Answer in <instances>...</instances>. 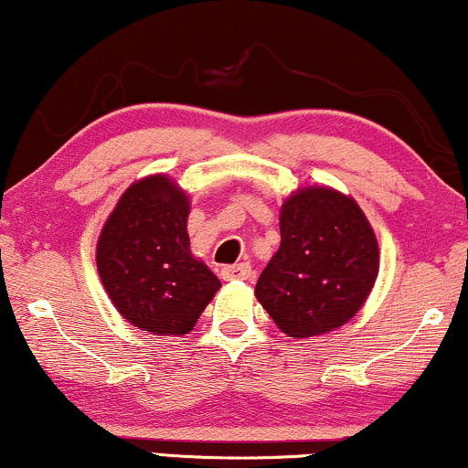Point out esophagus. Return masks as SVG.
<instances>
[{
	"label": "esophagus",
	"instance_id": "1",
	"mask_svg": "<svg viewBox=\"0 0 468 468\" xmlns=\"http://www.w3.org/2000/svg\"><path fill=\"white\" fill-rule=\"evenodd\" d=\"M221 277L226 279V282H247V279L251 277V266H249L247 262H240L234 266H223Z\"/></svg>",
	"mask_w": 468,
	"mask_h": 468
}]
</instances>
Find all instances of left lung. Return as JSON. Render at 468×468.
Listing matches in <instances>:
<instances>
[{
	"label": "left lung",
	"mask_w": 468,
	"mask_h": 468,
	"mask_svg": "<svg viewBox=\"0 0 468 468\" xmlns=\"http://www.w3.org/2000/svg\"><path fill=\"white\" fill-rule=\"evenodd\" d=\"M282 242L256 283L272 323L288 337L324 335L353 320L378 277V240L353 197L314 185L283 199Z\"/></svg>",
	"instance_id": "1"
}]
</instances>
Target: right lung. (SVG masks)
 <instances>
[{"instance_id":"add662e5","label":"right lung","mask_w":468,"mask_h":468,"mask_svg":"<svg viewBox=\"0 0 468 468\" xmlns=\"http://www.w3.org/2000/svg\"><path fill=\"white\" fill-rule=\"evenodd\" d=\"M191 202L172 176L133 182L96 242V269L120 315L150 335H186L221 282L191 253Z\"/></svg>"}]
</instances>
